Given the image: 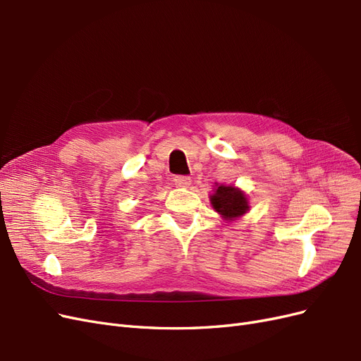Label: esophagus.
<instances>
[{
    "label": "esophagus",
    "mask_w": 361,
    "mask_h": 361,
    "mask_svg": "<svg viewBox=\"0 0 361 361\" xmlns=\"http://www.w3.org/2000/svg\"><path fill=\"white\" fill-rule=\"evenodd\" d=\"M191 179L188 176H174V185L180 188H187L190 187Z\"/></svg>",
    "instance_id": "obj_1"
}]
</instances>
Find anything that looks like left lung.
Returning <instances> with one entry per match:
<instances>
[{
  "label": "left lung",
  "mask_w": 361,
  "mask_h": 361,
  "mask_svg": "<svg viewBox=\"0 0 361 361\" xmlns=\"http://www.w3.org/2000/svg\"><path fill=\"white\" fill-rule=\"evenodd\" d=\"M214 192L209 195L211 206L223 220L235 221L250 211V202L247 194L235 185L216 183Z\"/></svg>",
  "instance_id": "1"
}]
</instances>
